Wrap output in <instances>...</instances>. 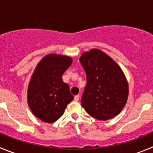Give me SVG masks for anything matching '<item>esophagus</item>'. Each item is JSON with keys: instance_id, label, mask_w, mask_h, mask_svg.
<instances>
[{"instance_id": "1", "label": "esophagus", "mask_w": 153, "mask_h": 153, "mask_svg": "<svg viewBox=\"0 0 153 153\" xmlns=\"http://www.w3.org/2000/svg\"><path fill=\"white\" fill-rule=\"evenodd\" d=\"M79 97H80L79 95H76V96H75V101H78V100H79Z\"/></svg>"}]
</instances>
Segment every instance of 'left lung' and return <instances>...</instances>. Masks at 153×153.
<instances>
[{"mask_svg":"<svg viewBox=\"0 0 153 153\" xmlns=\"http://www.w3.org/2000/svg\"><path fill=\"white\" fill-rule=\"evenodd\" d=\"M79 60L87 76L82 107L91 116L101 121L115 117L126 105L129 94L121 67L99 49L83 53Z\"/></svg>","mask_w":153,"mask_h":153,"instance_id":"8db88e82","label":"left lung"}]
</instances>
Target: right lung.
Segmentation results:
<instances>
[{
  "label": "right lung",
  "instance_id": "1",
  "mask_svg": "<svg viewBox=\"0 0 153 153\" xmlns=\"http://www.w3.org/2000/svg\"><path fill=\"white\" fill-rule=\"evenodd\" d=\"M72 63L70 56L51 53L43 57L35 67L28 83L27 101L31 112L42 122H56L74 100L69 86L62 78Z\"/></svg>",
  "mask_w": 153,
  "mask_h": 153
}]
</instances>
